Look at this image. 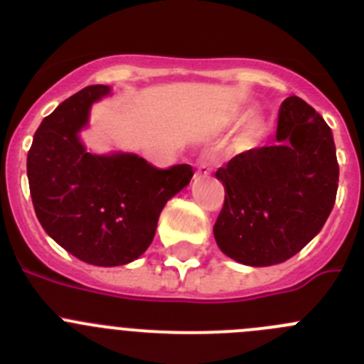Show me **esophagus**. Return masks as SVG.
<instances>
[{
    "instance_id": "1",
    "label": "esophagus",
    "mask_w": 364,
    "mask_h": 364,
    "mask_svg": "<svg viewBox=\"0 0 364 364\" xmlns=\"http://www.w3.org/2000/svg\"><path fill=\"white\" fill-rule=\"evenodd\" d=\"M196 168H197V171H196L197 176H205L209 171H211V165H209V160L203 155L199 160H197Z\"/></svg>"
}]
</instances>
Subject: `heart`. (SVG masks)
<instances>
[{"instance_id":"1","label":"heart","mask_w":364,"mask_h":364,"mask_svg":"<svg viewBox=\"0 0 364 364\" xmlns=\"http://www.w3.org/2000/svg\"><path fill=\"white\" fill-rule=\"evenodd\" d=\"M264 128H266V123H264L262 117H252L247 124V130H245V141H257L264 134Z\"/></svg>"}]
</instances>
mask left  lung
<instances>
[{"label":"left lung","mask_w":364,"mask_h":364,"mask_svg":"<svg viewBox=\"0 0 364 364\" xmlns=\"http://www.w3.org/2000/svg\"><path fill=\"white\" fill-rule=\"evenodd\" d=\"M338 174L331 128L299 97L285 98L273 146L240 153L216 171L225 188L216 245L247 266L285 262L324 227Z\"/></svg>","instance_id":"left-lung-1"}]
</instances>
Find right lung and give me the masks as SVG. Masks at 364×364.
Wrapping results in <instances>:
<instances>
[{
	"label": "right lung",
	"mask_w": 364,
	"mask_h": 364,
	"mask_svg": "<svg viewBox=\"0 0 364 364\" xmlns=\"http://www.w3.org/2000/svg\"><path fill=\"white\" fill-rule=\"evenodd\" d=\"M111 93L87 86L43 117L28 153L33 208L60 247L93 266H123L148 250L168 199L190 183V165L153 167L132 153L93 155L79 137L91 105Z\"/></svg>",
	"instance_id": "1"
}]
</instances>
